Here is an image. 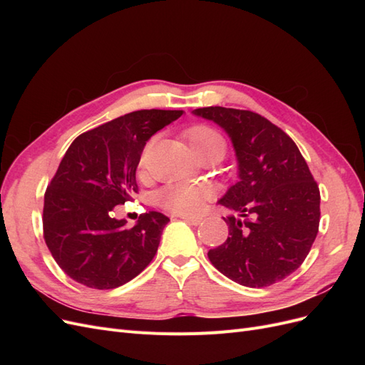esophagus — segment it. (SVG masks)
Returning <instances> with one entry per match:
<instances>
[{"instance_id": "34e87169", "label": "esophagus", "mask_w": 365, "mask_h": 365, "mask_svg": "<svg viewBox=\"0 0 365 365\" xmlns=\"http://www.w3.org/2000/svg\"><path fill=\"white\" fill-rule=\"evenodd\" d=\"M185 222H189L190 225H200L202 222V217H197V216H180Z\"/></svg>"}]
</instances>
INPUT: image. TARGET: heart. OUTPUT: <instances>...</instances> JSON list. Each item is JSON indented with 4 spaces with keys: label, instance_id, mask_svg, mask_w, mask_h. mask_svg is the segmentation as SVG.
<instances>
[{
    "label": "heart",
    "instance_id": "1",
    "mask_svg": "<svg viewBox=\"0 0 365 365\" xmlns=\"http://www.w3.org/2000/svg\"><path fill=\"white\" fill-rule=\"evenodd\" d=\"M187 138H189L190 148L196 155L202 152L212 150V149H222L225 150L224 138L220 137L219 132H216L210 126H195L187 132ZM149 152V145L143 150L140 157V169L143 170L146 165V158ZM208 197V190L202 185L195 184H169L163 187L157 193V204L168 210L173 215H193L200 210L204 201Z\"/></svg>",
    "mask_w": 365,
    "mask_h": 365
}]
</instances>
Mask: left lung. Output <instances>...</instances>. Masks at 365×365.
Wrapping results in <instances>:
<instances>
[{"instance_id":"left-lung-1","label":"left lung","mask_w":365,"mask_h":365,"mask_svg":"<svg viewBox=\"0 0 365 365\" xmlns=\"http://www.w3.org/2000/svg\"><path fill=\"white\" fill-rule=\"evenodd\" d=\"M195 115L212 120L233 143L239 181L219 204L228 237L208 251L213 267L248 288H267L304 262L318 233L319 189L292 138L245 109L207 106Z\"/></svg>"}]
</instances>
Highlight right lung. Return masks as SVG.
Wrapping results in <instances>:
<instances>
[{
  "label": "right lung",
  "instance_id": "1",
  "mask_svg": "<svg viewBox=\"0 0 365 365\" xmlns=\"http://www.w3.org/2000/svg\"><path fill=\"white\" fill-rule=\"evenodd\" d=\"M182 111L141 109L77 137L43 196V239L53 259L77 283L114 289L145 269L169 217L140 215L128 228L117 205L138 192L135 172L146 141Z\"/></svg>",
  "mask_w": 365,
  "mask_h": 365
}]
</instances>
